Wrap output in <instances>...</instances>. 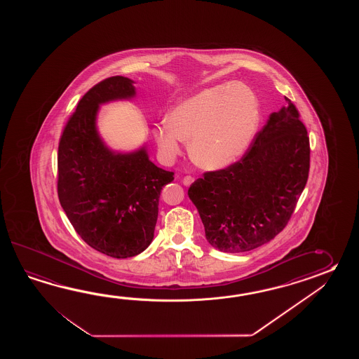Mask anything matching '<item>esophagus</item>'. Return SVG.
Masks as SVG:
<instances>
[{
    "label": "esophagus",
    "instance_id": "1",
    "mask_svg": "<svg viewBox=\"0 0 359 359\" xmlns=\"http://www.w3.org/2000/svg\"><path fill=\"white\" fill-rule=\"evenodd\" d=\"M194 181H195V180H194V178H192V177L186 176V177H184V178H183L182 183H183V184H184V186H191V184H192V183H194Z\"/></svg>",
    "mask_w": 359,
    "mask_h": 359
}]
</instances>
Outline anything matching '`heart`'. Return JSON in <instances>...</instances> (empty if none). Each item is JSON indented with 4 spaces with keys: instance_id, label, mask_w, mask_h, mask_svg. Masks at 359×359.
<instances>
[{
    "instance_id": "obj_1",
    "label": "heart",
    "mask_w": 359,
    "mask_h": 359,
    "mask_svg": "<svg viewBox=\"0 0 359 359\" xmlns=\"http://www.w3.org/2000/svg\"><path fill=\"white\" fill-rule=\"evenodd\" d=\"M259 102L243 83L206 87L178 101L154 130L161 158L165 161L181 154L190 141V156L205 170L233 165L252 147L259 128Z\"/></svg>"
}]
</instances>
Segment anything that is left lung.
Listing matches in <instances>:
<instances>
[{
    "instance_id": "left-lung-1",
    "label": "left lung",
    "mask_w": 359,
    "mask_h": 359,
    "mask_svg": "<svg viewBox=\"0 0 359 359\" xmlns=\"http://www.w3.org/2000/svg\"><path fill=\"white\" fill-rule=\"evenodd\" d=\"M286 101L269 115L241 161L208 172L189 189L208 243L221 252H250L269 243L285 229L304 190L309 137L297 107Z\"/></svg>"
}]
</instances>
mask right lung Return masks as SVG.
I'll return each instance as SVG.
<instances>
[{"instance_id":"1","label":"right lung","mask_w":359,"mask_h":359,"mask_svg":"<svg viewBox=\"0 0 359 359\" xmlns=\"http://www.w3.org/2000/svg\"><path fill=\"white\" fill-rule=\"evenodd\" d=\"M133 84L115 76L92 87L67 123L57 151V195L69 221L86 244L118 259L151 244L161 189L175 180L149 159L146 145L122 153L100 136V107L136 97Z\"/></svg>"}]
</instances>
